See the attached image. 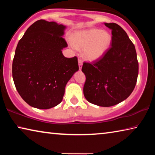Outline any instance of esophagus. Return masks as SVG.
<instances>
[{
  "label": "esophagus",
  "instance_id": "1",
  "mask_svg": "<svg viewBox=\"0 0 155 155\" xmlns=\"http://www.w3.org/2000/svg\"><path fill=\"white\" fill-rule=\"evenodd\" d=\"M78 67H79V70H81V68H82L83 61H82V60L78 59Z\"/></svg>",
  "mask_w": 155,
  "mask_h": 155
}]
</instances>
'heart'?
Returning a JSON list of instances; mask_svg holds the SVG:
<instances>
[{"label": "heart", "instance_id": "1", "mask_svg": "<svg viewBox=\"0 0 155 155\" xmlns=\"http://www.w3.org/2000/svg\"><path fill=\"white\" fill-rule=\"evenodd\" d=\"M111 41L112 37L109 33L91 28L76 33L71 46L74 48H83L84 57L89 61H95L106 53Z\"/></svg>", "mask_w": 155, "mask_h": 155}]
</instances>
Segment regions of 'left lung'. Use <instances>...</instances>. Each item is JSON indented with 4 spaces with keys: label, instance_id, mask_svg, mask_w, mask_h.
Listing matches in <instances>:
<instances>
[{
    "label": "left lung",
    "instance_id": "obj_1",
    "mask_svg": "<svg viewBox=\"0 0 155 155\" xmlns=\"http://www.w3.org/2000/svg\"><path fill=\"white\" fill-rule=\"evenodd\" d=\"M111 29V47L92 63L84 62L82 72L86 80L83 94L90 103L111 107L127 99L137 80L139 64L134 44L116 23H104Z\"/></svg>",
    "mask_w": 155,
    "mask_h": 155
}]
</instances>
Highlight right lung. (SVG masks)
<instances>
[{"label":"right lung","mask_w":155,"mask_h":155,"mask_svg":"<svg viewBox=\"0 0 155 155\" xmlns=\"http://www.w3.org/2000/svg\"><path fill=\"white\" fill-rule=\"evenodd\" d=\"M65 27L40 20L26 31L18 42L12 64L15 88L35 108L51 109L62 101L65 87L78 70V59L65 57Z\"/></svg>","instance_id":"1"}]
</instances>
